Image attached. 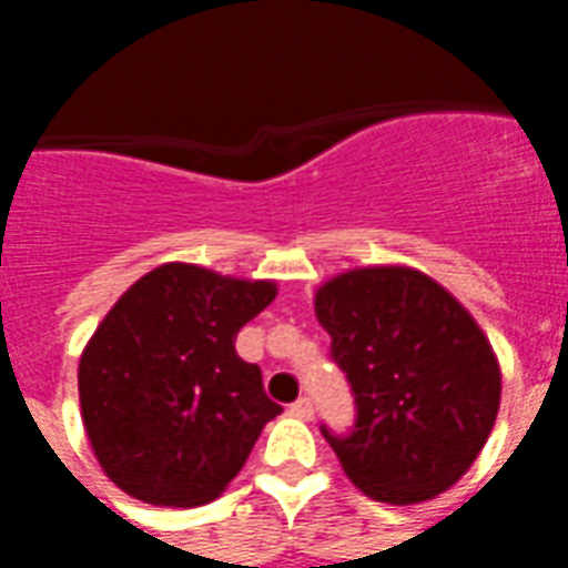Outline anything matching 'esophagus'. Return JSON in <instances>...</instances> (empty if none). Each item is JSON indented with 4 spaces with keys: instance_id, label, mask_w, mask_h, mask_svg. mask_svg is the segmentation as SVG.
<instances>
[{
    "instance_id": "esophagus-1",
    "label": "esophagus",
    "mask_w": 568,
    "mask_h": 568,
    "mask_svg": "<svg viewBox=\"0 0 568 568\" xmlns=\"http://www.w3.org/2000/svg\"><path fill=\"white\" fill-rule=\"evenodd\" d=\"M288 410H292V414H295V417L310 419V417H313V402H310V398H297L295 405L288 407Z\"/></svg>"
}]
</instances>
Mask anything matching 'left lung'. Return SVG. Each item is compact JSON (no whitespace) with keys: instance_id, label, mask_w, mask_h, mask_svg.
I'll use <instances>...</instances> for the list:
<instances>
[{"instance_id":"left-lung-1","label":"left lung","mask_w":568,"mask_h":568,"mask_svg":"<svg viewBox=\"0 0 568 568\" xmlns=\"http://www.w3.org/2000/svg\"><path fill=\"white\" fill-rule=\"evenodd\" d=\"M332 362L356 402L349 432L322 435L365 496L414 505L453 487L499 414L493 346L456 297L410 267H362L316 292Z\"/></svg>"}]
</instances>
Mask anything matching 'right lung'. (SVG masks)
Listing matches in <instances>:
<instances>
[{
	"label": "right lung",
	"instance_id": "add662e5",
	"mask_svg": "<svg viewBox=\"0 0 568 568\" xmlns=\"http://www.w3.org/2000/svg\"><path fill=\"white\" fill-rule=\"evenodd\" d=\"M273 297V283L197 264H161L118 297L79 365L84 432L115 487L194 508L234 480L283 410L234 349Z\"/></svg>",
	"mask_w": 568,
	"mask_h": 568
}]
</instances>
